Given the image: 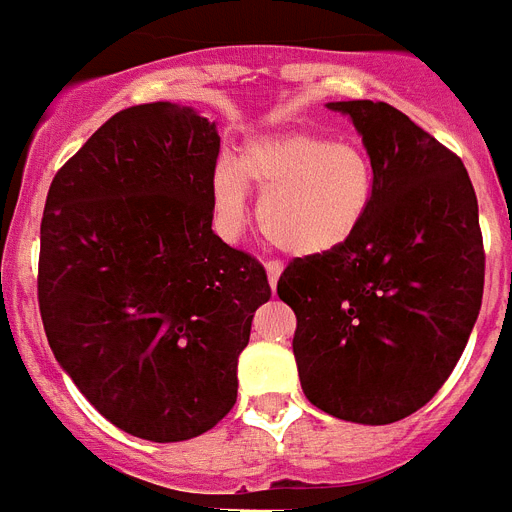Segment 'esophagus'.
Segmentation results:
<instances>
[{"label": "esophagus", "mask_w": 512, "mask_h": 512, "mask_svg": "<svg viewBox=\"0 0 512 512\" xmlns=\"http://www.w3.org/2000/svg\"><path fill=\"white\" fill-rule=\"evenodd\" d=\"M264 267H267L269 288L275 290V288H277V280H280V275H282V267H280V264H277V261H267V264H264Z\"/></svg>", "instance_id": "obj_1"}]
</instances>
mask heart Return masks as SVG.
Returning a JSON list of instances; mask_svg holds the SVG:
<instances>
[{
	"label": "heart",
	"instance_id": "b5f03b06",
	"mask_svg": "<svg viewBox=\"0 0 512 512\" xmlns=\"http://www.w3.org/2000/svg\"><path fill=\"white\" fill-rule=\"evenodd\" d=\"M245 185L261 192L259 227L277 251L320 259L341 251L365 224L375 169L359 145L320 134L288 132L248 142L235 166L219 163L211 177L216 216L227 230L243 224Z\"/></svg>",
	"mask_w": 512,
	"mask_h": 512
}]
</instances>
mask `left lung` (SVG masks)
Listing matches in <instances>:
<instances>
[{"label": "left lung", "instance_id": "1", "mask_svg": "<svg viewBox=\"0 0 512 512\" xmlns=\"http://www.w3.org/2000/svg\"><path fill=\"white\" fill-rule=\"evenodd\" d=\"M375 169L365 224L341 251L293 259L277 296L296 312L298 378L333 418L418 412L463 354L484 296L478 200L463 161L388 102H327Z\"/></svg>", "mask_w": 512, "mask_h": 512}]
</instances>
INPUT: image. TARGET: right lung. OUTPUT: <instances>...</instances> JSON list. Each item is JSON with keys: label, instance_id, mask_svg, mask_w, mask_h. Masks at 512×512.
<instances>
[{"label": "right lung", "instance_id": "right-lung-1", "mask_svg": "<svg viewBox=\"0 0 512 512\" xmlns=\"http://www.w3.org/2000/svg\"><path fill=\"white\" fill-rule=\"evenodd\" d=\"M214 121L177 102L108 118L57 171L39 251L49 349L102 418L187 441L237 399L267 272L214 235Z\"/></svg>", "mask_w": 512, "mask_h": 512}]
</instances>
